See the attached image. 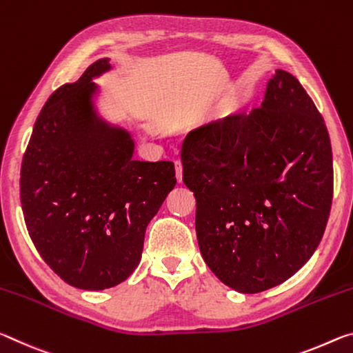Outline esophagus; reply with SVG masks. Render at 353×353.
Returning <instances> with one entry per match:
<instances>
[{"label":"esophagus","mask_w":353,"mask_h":353,"mask_svg":"<svg viewBox=\"0 0 353 353\" xmlns=\"http://www.w3.org/2000/svg\"><path fill=\"white\" fill-rule=\"evenodd\" d=\"M175 170H176V180L178 183L183 181V163L180 159L175 161Z\"/></svg>","instance_id":"1"}]
</instances>
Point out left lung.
Instances as JSON below:
<instances>
[{
  "instance_id": "left-lung-1",
  "label": "left lung",
  "mask_w": 353,
  "mask_h": 353,
  "mask_svg": "<svg viewBox=\"0 0 353 353\" xmlns=\"http://www.w3.org/2000/svg\"><path fill=\"white\" fill-rule=\"evenodd\" d=\"M181 163L201 256L225 285L265 291L313 255L333 200L332 145L292 74L276 70L248 115L189 132Z\"/></svg>"
}]
</instances>
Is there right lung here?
I'll use <instances>...</instances> for the list:
<instances>
[{
	"instance_id": "add662e5",
	"label": "right lung",
	"mask_w": 353,
	"mask_h": 353,
	"mask_svg": "<svg viewBox=\"0 0 353 353\" xmlns=\"http://www.w3.org/2000/svg\"><path fill=\"white\" fill-rule=\"evenodd\" d=\"M109 68L108 57L98 59L48 98L20 172L21 210L37 252L63 281L88 291L132 274L147 225L176 183L173 163L132 159L128 132L97 119L92 79Z\"/></svg>"
}]
</instances>
